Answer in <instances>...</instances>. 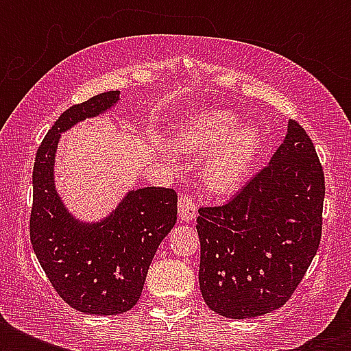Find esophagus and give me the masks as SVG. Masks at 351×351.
Returning a JSON list of instances; mask_svg holds the SVG:
<instances>
[{
	"label": "esophagus",
	"instance_id": "1",
	"mask_svg": "<svg viewBox=\"0 0 351 351\" xmlns=\"http://www.w3.org/2000/svg\"><path fill=\"white\" fill-rule=\"evenodd\" d=\"M197 202L195 198H191L189 195H184L182 193L180 198H178V215H180L182 222H191L197 217Z\"/></svg>",
	"mask_w": 351,
	"mask_h": 351
}]
</instances>
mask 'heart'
I'll return each instance as SVG.
<instances>
[{"label": "heart", "mask_w": 351, "mask_h": 351, "mask_svg": "<svg viewBox=\"0 0 351 351\" xmlns=\"http://www.w3.org/2000/svg\"><path fill=\"white\" fill-rule=\"evenodd\" d=\"M226 111H204L187 121L176 136L184 151L206 154L211 151L204 182L209 189L226 193L247 175L261 149V134L253 125H239Z\"/></svg>", "instance_id": "1"}]
</instances>
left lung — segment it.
Listing matches in <instances>:
<instances>
[{
    "mask_svg": "<svg viewBox=\"0 0 351 351\" xmlns=\"http://www.w3.org/2000/svg\"><path fill=\"white\" fill-rule=\"evenodd\" d=\"M324 171L297 120L230 202L198 209V282L206 304L228 319L282 308L315 256L322 234Z\"/></svg>",
    "mask_w": 351,
    "mask_h": 351,
    "instance_id": "8db88e82",
    "label": "left lung"
}]
</instances>
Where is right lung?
<instances>
[{"mask_svg": "<svg viewBox=\"0 0 351 351\" xmlns=\"http://www.w3.org/2000/svg\"><path fill=\"white\" fill-rule=\"evenodd\" d=\"M107 90L69 107L38 147L32 171L30 244L56 293L90 315H118L136 304L154 253L176 222V193L142 187L98 224H80L54 189V153L60 132L114 106Z\"/></svg>", "mask_w": 351, "mask_h": 351, "instance_id": "1", "label": "right lung"}]
</instances>
